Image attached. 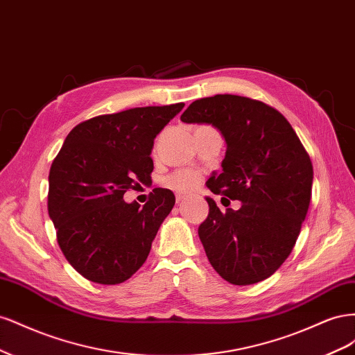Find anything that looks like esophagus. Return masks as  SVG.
<instances>
[{"label": "esophagus", "mask_w": 355, "mask_h": 355, "mask_svg": "<svg viewBox=\"0 0 355 355\" xmlns=\"http://www.w3.org/2000/svg\"><path fill=\"white\" fill-rule=\"evenodd\" d=\"M187 198H188V196L184 194V192H178V194H176V201H178V202L184 201V200H187Z\"/></svg>", "instance_id": "obj_1"}]
</instances>
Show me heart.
<instances>
[{
  "label": "heart",
  "instance_id": "obj_1",
  "mask_svg": "<svg viewBox=\"0 0 355 355\" xmlns=\"http://www.w3.org/2000/svg\"><path fill=\"white\" fill-rule=\"evenodd\" d=\"M201 176L200 173L194 170H179L171 173L170 176L166 178V185L175 191L180 192H189L192 189H196L200 184Z\"/></svg>",
  "mask_w": 355,
  "mask_h": 355
}]
</instances>
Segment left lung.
<instances>
[{"label":"left lung","instance_id":"left-lung-1","mask_svg":"<svg viewBox=\"0 0 355 355\" xmlns=\"http://www.w3.org/2000/svg\"><path fill=\"white\" fill-rule=\"evenodd\" d=\"M184 123L211 124L227 142L222 173H213V194L241 201L220 211L213 198L198 235L209 262L235 286L271 277L292 253L313 188V163L296 132L261 101L216 94L192 102Z\"/></svg>","mask_w":355,"mask_h":355}]
</instances>
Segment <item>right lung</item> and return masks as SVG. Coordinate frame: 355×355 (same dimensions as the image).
Segmentation results:
<instances>
[{
    "label": "right lung",
    "instance_id": "add662e5",
    "mask_svg": "<svg viewBox=\"0 0 355 355\" xmlns=\"http://www.w3.org/2000/svg\"><path fill=\"white\" fill-rule=\"evenodd\" d=\"M185 103L99 115L75 125L53 159L49 216L67 261L84 278L120 284L144 265L159 225L175 206L155 188L141 204L123 200L154 170V139Z\"/></svg>",
    "mask_w": 355,
    "mask_h": 355
}]
</instances>
